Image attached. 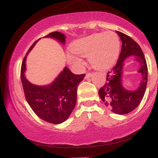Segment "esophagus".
<instances>
[{"instance_id":"esophagus-1","label":"esophagus","mask_w":158,"mask_h":158,"mask_svg":"<svg viewBox=\"0 0 158 158\" xmlns=\"http://www.w3.org/2000/svg\"><path fill=\"white\" fill-rule=\"evenodd\" d=\"M92 75H93V74H92L91 73H88L86 74V76H85V78H86V79H88V78H90V77H92Z\"/></svg>"}]
</instances>
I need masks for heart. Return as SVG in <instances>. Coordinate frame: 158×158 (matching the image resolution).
<instances>
[{
    "label": "heart",
    "instance_id": "1",
    "mask_svg": "<svg viewBox=\"0 0 158 158\" xmlns=\"http://www.w3.org/2000/svg\"><path fill=\"white\" fill-rule=\"evenodd\" d=\"M73 53L68 54L70 64L81 67L82 60L77 56L88 57L94 68L103 70L110 68L117 61L120 50V41L117 33L112 31L99 32L77 40L70 45Z\"/></svg>",
    "mask_w": 158,
    "mask_h": 158
}]
</instances>
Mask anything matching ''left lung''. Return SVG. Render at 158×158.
Instances as JSON below:
<instances>
[{
    "instance_id": "8db88e82",
    "label": "left lung",
    "mask_w": 158,
    "mask_h": 158,
    "mask_svg": "<svg viewBox=\"0 0 158 158\" xmlns=\"http://www.w3.org/2000/svg\"><path fill=\"white\" fill-rule=\"evenodd\" d=\"M122 41V49L117 64L107 73L105 85L99 90L102 102L110 110L118 114H126L135 110L142 101L148 80V68L145 56L140 47L131 37L123 32L116 31ZM130 55H135L140 63L139 73L142 79L139 88L128 91L122 85V67L124 59Z\"/></svg>"
}]
</instances>
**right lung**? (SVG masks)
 <instances>
[{
  "label": "right lung",
  "mask_w": 158,
  "mask_h": 158,
  "mask_svg": "<svg viewBox=\"0 0 158 158\" xmlns=\"http://www.w3.org/2000/svg\"><path fill=\"white\" fill-rule=\"evenodd\" d=\"M44 37L53 38L62 44L65 43L64 34L59 32H50ZM39 40L30 47L27 55ZM27 55L21 64V79L27 102L36 115L43 120L52 124L63 123L75 108L77 86L83 80L85 74L76 75L65 67L52 84L47 86L32 85L24 76Z\"/></svg>",
  "instance_id": "right-lung-1"
}]
</instances>
